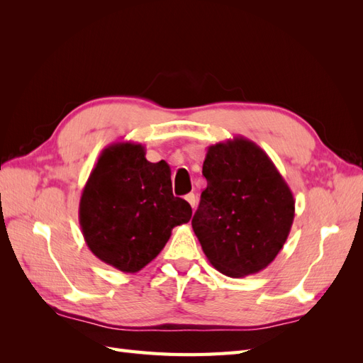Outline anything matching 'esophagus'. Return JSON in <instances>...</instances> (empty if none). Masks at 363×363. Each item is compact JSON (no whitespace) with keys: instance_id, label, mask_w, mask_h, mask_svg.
<instances>
[{"instance_id":"1","label":"esophagus","mask_w":363,"mask_h":363,"mask_svg":"<svg viewBox=\"0 0 363 363\" xmlns=\"http://www.w3.org/2000/svg\"><path fill=\"white\" fill-rule=\"evenodd\" d=\"M184 199H186V201L191 204L192 208H195V206H196V196H195V194H188V195L184 196Z\"/></svg>"}]
</instances>
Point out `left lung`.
Here are the masks:
<instances>
[{
  "instance_id": "obj_1",
  "label": "left lung",
  "mask_w": 363,
  "mask_h": 363,
  "mask_svg": "<svg viewBox=\"0 0 363 363\" xmlns=\"http://www.w3.org/2000/svg\"><path fill=\"white\" fill-rule=\"evenodd\" d=\"M207 188L192 228L212 267L228 277L265 269L283 248L295 200L276 164L255 142L236 136L207 148Z\"/></svg>"
}]
</instances>
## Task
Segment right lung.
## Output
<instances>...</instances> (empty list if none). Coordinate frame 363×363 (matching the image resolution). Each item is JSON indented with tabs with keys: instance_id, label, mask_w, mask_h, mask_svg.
Segmentation results:
<instances>
[{
	"instance_id": "add662e5",
	"label": "right lung",
	"mask_w": 363,
	"mask_h": 363,
	"mask_svg": "<svg viewBox=\"0 0 363 363\" xmlns=\"http://www.w3.org/2000/svg\"><path fill=\"white\" fill-rule=\"evenodd\" d=\"M135 142L106 147L87 179L79 221L101 262L135 274L156 259L175 225L189 223L188 201L172 195L169 164L151 163Z\"/></svg>"
}]
</instances>
